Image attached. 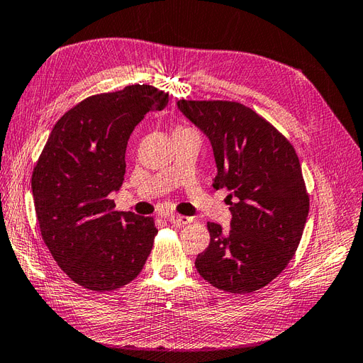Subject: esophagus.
<instances>
[{
  "label": "esophagus",
  "mask_w": 363,
  "mask_h": 363,
  "mask_svg": "<svg viewBox=\"0 0 363 363\" xmlns=\"http://www.w3.org/2000/svg\"><path fill=\"white\" fill-rule=\"evenodd\" d=\"M168 221L174 225V227H184L192 223V218L188 216H182V215H169Z\"/></svg>",
  "instance_id": "34e87169"
}]
</instances>
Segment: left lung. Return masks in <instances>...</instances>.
Instances as JSON below:
<instances>
[{
	"label": "left lung",
	"instance_id": "obj_1",
	"mask_svg": "<svg viewBox=\"0 0 363 363\" xmlns=\"http://www.w3.org/2000/svg\"><path fill=\"white\" fill-rule=\"evenodd\" d=\"M180 112L208 138L228 191L230 232L207 223L211 244L195 268L230 294L262 289L288 267L303 236L309 194L291 142L250 107L236 101L180 100Z\"/></svg>",
	"mask_w": 363,
	"mask_h": 363
}]
</instances>
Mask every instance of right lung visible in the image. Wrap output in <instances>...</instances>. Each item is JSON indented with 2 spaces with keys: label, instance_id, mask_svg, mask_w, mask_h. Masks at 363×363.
<instances>
[{
  "label": "right lung",
  "instance_id": "add662e5",
  "mask_svg": "<svg viewBox=\"0 0 363 363\" xmlns=\"http://www.w3.org/2000/svg\"><path fill=\"white\" fill-rule=\"evenodd\" d=\"M169 94L148 84L87 96L51 130L31 175L43 242L67 276L106 292L135 280L150 256L155 219L115 211L131 131Z\"/></svg>",
  "mask_w": 363,
  "mask_h": 363
}]
</instances>
